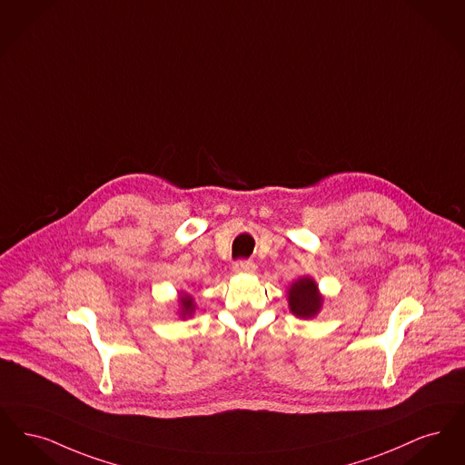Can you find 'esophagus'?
<instances>
[{"mask_svg": "<svg viewBox=\"0 0 465 465\" xmlns=\"http://www.w3.org/2000/svg\"><path fill=\"white\" fill-rule=\"evenodd\" d=\"M234 272H253L255 271V263L252 261H238L232 265Z\"/></svg>", "mask_w": 465, "mask_h": 465, "instance_id": "obj_1", "label": "esophagus"}]
</instances>
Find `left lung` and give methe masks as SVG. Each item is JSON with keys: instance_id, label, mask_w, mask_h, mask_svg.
I'll use <instances>...</instances> for the list:
<instances>
[{"instance_id": "left-lung-1", "label": "left lung", "mask_w": 465, "mask_h": 465, "mask_svg": "<svg viewBox=\"0 0 465 465\" xmlns=\"http://www.w3.org/2000/svg\"><path fill=\"white\" fill-rule=\"evenodd\" d=\"M322 302L323 299L318 293V286L311 278H301L288 290L290 309L299 318H312L320 311Z\"/></svg>"}]
</instances>
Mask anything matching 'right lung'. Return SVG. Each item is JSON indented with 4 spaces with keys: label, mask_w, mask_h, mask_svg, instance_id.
Here are the masks:
<instances>
[{
    "label": "right lung",
    "mask_w": 465,
    "mask_h": 465,
    "mask_svg": "<svg viewBox=\"0 0 465 465\" xmlns=\"http://www.w3.org/2000/svg\"><path fill=\"white\" fill-rule=\"evenodd\" d=\"M182 303V316H189L193 311H194V305H193V299L191 297H183L181 299Z\"/></svg>",
    "instance_id": "1"
}]
</instances>
